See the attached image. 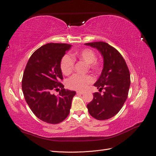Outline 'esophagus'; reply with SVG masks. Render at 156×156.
Segmentation results:
<instances>
[{
    "label": "esophagus",
    "mask_w": 156,
    "mask_h": 156,
    "mask_svg": "<svg viewBox=\"0 0 156 156\" xmlns=\"http://www.w3.org/2000/svg\"><path fill=\"white\" fill-rule=\"evenodd\" d=\"M84 92L83 91H77V94H83Z\"/></svg>",
    "instance_id": "34e87169"
}]
</instances>
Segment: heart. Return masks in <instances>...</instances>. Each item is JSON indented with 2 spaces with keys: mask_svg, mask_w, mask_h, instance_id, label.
I'll return each mask as SVG.
<instances>
[{
  "mask_svg": "<svg viewBox=\"0 0 156 156\" xmlns=\"http://www.w3.org/2000/svg\"><path fill=\"white\" fill-rule=\"evenodd\" d=\"M73 57H77L88 64L89 68L94 72L100 71V63L96 60V54L92 49L86 48L73 55ZM74 59L69 55H64L60 60V67L64 75H69L72 72L74 68ZM94 79L91 75H82L75 74L68 80V87L73 90H83L89 84L93 82Z\"/></svg>",
  "mask_w": 156,
  "mask_h": 156,
  "instance_id": "1",
  "label": "heart"
}]
</instances>
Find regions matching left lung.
<instances>
[{
  "label": "left lung",
  "mask_w": 156,
  "mask_h": 156,
  "mask_svg": "<svg viewBox=\"0 0 156 156\" xmlns=\"http://www.w3.org/2000/svg\"><path fill=\"white\" fill-rule=\"evenodd\" d=\"M97 49L103 58V68L94 87L105 90L103 94H93L94 98L87 105L92 117L104 120L115 116L123 107L130 87V73L121 54L106 42L85 44Z\"/></svg>",
  "instance_id": "left-lung-1"
}]
</instances>
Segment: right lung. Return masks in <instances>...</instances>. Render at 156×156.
I'll use <instances>...</instances> for the list:
<instances>
[{"instance_id":"right-lung-1","label":"right lung","mask_w":156,"mask_h":156,"mask_svg":"<svg viewBox=\"0 0 156 156\" xmlns=\"http://www.w3.org/2000/svg\"><path fill=\"white\" fill-rule=\"evenodd\" d=\"M72 46L54 43L41 46L31 55L23 73L22 90L27 104L37 118L47 123L56 124L66 119L76 94L59 82L63 79L60 60ZM53 90H59L58 97Z\"/></svg>"}]
</instances>
